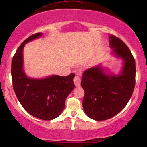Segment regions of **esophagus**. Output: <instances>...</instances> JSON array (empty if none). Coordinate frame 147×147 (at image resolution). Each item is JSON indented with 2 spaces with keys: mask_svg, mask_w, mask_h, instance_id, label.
Returning a JSON list of instances; mask_svg holds the SVG:
<instances>
[{
  "mask_svg": "<svg viewBox=\"0 0 147 147\" xmlns=\"http://www.w3.org/2000/svg\"><path fill=\"white\" fill-rule=\"evenodd\" d=\"M74 84H75V86H76V87H78V86H80V83H81V80H80V78L78 76H75V78H74Z\"/></svg>",
  "mask_w": 147,
  "mask_h": 147,
  "instance_id": "obj_1",
  "label": "esophagus"
}]
</instances>
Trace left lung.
I'll return each mask as SVG.
<instances>
[{"label": "left lung", "instance_id": "obj_1", "mask_svg": "<svg viewBox=\"0 0 147 147\" xmlns=\"http://www.w3.org/2000/svg\"><path fill=\"white\" fill-rule=\"evenodd\" d=\"M112 54L123 61L119 74L106 73L101 65L86 69L81 86L85 92L83 108L88 117L105 120L119 113L131 98L135 86V60L127 45L119 38L109 35Z\"/></svg>", "mask_w": 147, "mask_h": 147}]
</instances>
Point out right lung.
Segmentation results:
<instances>
[{
  "label": "right lung",
  "instance_id": "1",
  "mask_svg": "<svg viewBox=\"0 0 147 147\" xmlns=\"http://www.w3.org/2000/svg\"><path fill=\"white\" fill-rule=\"evenodd\" d=\"M38 33L30 36L18 47L12 60V79L15 93L22 106L34 117L51 120L58 117L65 107V100L74 89L75 74L53 75L32 78L24 71L23 48L25 43L42 37Z\"/></svg>",
  "mask_w": 147,
  "mask_h": 147
}]
</instances>
